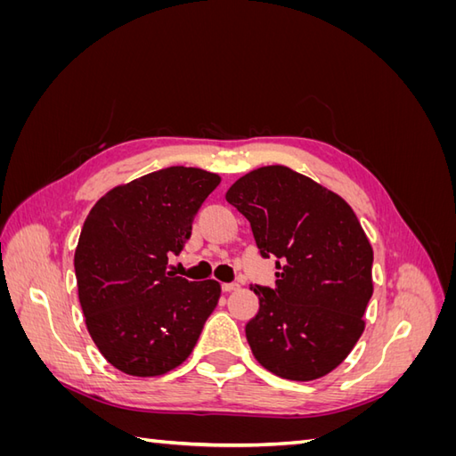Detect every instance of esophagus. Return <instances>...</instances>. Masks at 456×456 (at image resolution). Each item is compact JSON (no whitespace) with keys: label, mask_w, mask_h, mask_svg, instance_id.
Masks as SVG:
<instances>
[{"label":"esophagus","mask_w":456,"mask_h":456,"mask_svg":"<svg viewBox=\"0 0 456 456\" xmlns=\"http://www.w3.org/2000/svg\"><path fill=\"white\" fill-rule=\"evenodd\" d=\"M220 287H223V291H224V293L238 291V289H240V285H238V283H223Z\"/></svg>","instance_id":"esophagus-1"}]
</instances>
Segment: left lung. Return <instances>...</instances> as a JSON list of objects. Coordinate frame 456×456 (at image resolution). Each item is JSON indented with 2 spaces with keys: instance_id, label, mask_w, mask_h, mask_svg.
Listing matches in <instances>:
<instances>
[{
  "instance_id": "left-lung-1",
  "label": "left lung",
  "mask_w": 456,
  "mask_h": 456,
  "mask_svg": "<svg viewBox=\"0 0 456 456\" xmlns=\"http://www.w3.org/2000/svg\"><path fill=\"white\" fill-rule=\"evenodd\" d=\"M226 201L249 220L275 287H251L258 312L245 325L256 362L289 380L338 367L360 340L372 295V249L352 207L283 165L241 176Z\"/></svg>"
}]
</instances>
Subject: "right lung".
<instances>
[{
    "label": "right lung",
    "mask_w": 456,
    "mask_h": 456,
    "mask_svg": "<svg viewBox=\"0 0 456 456\" xmlns=\"http://www.w3.org/2000/svg\"><path fill=\"white\" fill-rule=\"evenodd\" d=\"M220 176L167 167L116 186L87 215L74 255L79 305L96 348L126 375L158 377L194 350L220 285L165 272Z\"/></svg>",
    "instance_id": "right-lung-1"
}]
</instances>
